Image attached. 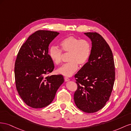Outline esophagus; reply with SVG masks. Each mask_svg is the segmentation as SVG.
<instances>
[{"instance_id": "obj_1", "label": "esophagus", "mask_w": 131, "mask_h": 131, "mask_svg": "<svg viewBox=\"0 0 131 131\" xmlns=\"http://www.w3.org/2000/svg\"><path fill=\"white\" fill-rule=\"evenodd\" d=\"M64 80H65V82H68V81H70V79H69V78L68 77H64Z\"/></svg>"}]
</instances>
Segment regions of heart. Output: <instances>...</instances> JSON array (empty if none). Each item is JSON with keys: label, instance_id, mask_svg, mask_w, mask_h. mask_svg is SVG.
<instances>
[{"label": "heart", "instance_id": "b5f03b06", "mask_svg": "<svg viewBox=\"0 0 131 131\" xmlns=\"http://www.w3.org/2000/svg\"><path fill=\"white\" fill-rule=\"evenodd\" d=\"M61 49L52 46L48 50V56L55 65H59L62 62V50L65 53H69L68 63H65L57 70L59 74L65 76H70L78 69V64L83 66L87 62L92 53V44L89 40L85 39L77 38L70 36L62 39L59 43Z\"/></svg>", "mask_w": 131, "mask_h": 131}]
</instances>
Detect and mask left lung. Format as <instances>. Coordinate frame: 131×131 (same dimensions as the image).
<instances>
[{
    "instance_id": "8db88e82",
    "label": "left lung",
    "mask_w": 131,
    "mask_h": 131,
    "mask_svg": "<svg viewBox=\"0 0 131 131\" xmlns=\"http://www.w3.org/2000/svg\"><path fill=\"white\" fill-rule=\"evenodd\" d=\"M84 34L92 40L88 61L74 75L77 89L74 93L77 107L85 113L102 109L109 100L115 78L113 52L103 37L96 32Z\"/></svg>"
}]
</instances>
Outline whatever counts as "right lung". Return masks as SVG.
<instances>
[{"mask_svg":"<svg viewBox=\"0 0 131 131\" xmlns=\"http://www.w3.org/2000/svg\"><path fill=\"white\" fill-rule=\"evenodd\" d=\"M59 34L37 31L29 36L17 55L14 69L16 89L22 100L31 107L49 105L64 81L61 74L47 75L54 69L48 56V47Z\"/></svg>","mask_w":131,"mask_h":131,"instance_id":"1","label":"right lung"}]
</instances>
